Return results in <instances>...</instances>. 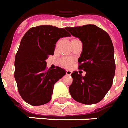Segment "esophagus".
Here are the masks:
<instances>
[{"label":"esophagus","instance_id":"obj_1","mask_svg":"<svg viewBox=\"0 0 128 128\" xmlns=\"http://www.w3.org/2000/svg\"><path fill=\"white\" fill-rule=\"evenodd\" d=\"M72 74V72L71 70H66V74H67V75L70 76Z\"/></svg>","mask_w":128,"mask_h":128}]
</instances>
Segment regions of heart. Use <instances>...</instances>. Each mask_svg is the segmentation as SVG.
I'll return each instance as SVG.
<instances>
[{
  "mask_svg": "<svg viewBox=\"0 0 128 128\" xmlns=\"http://www.w3.org/2000/svg\"><path fill=\"white\" fill-rule=\"evenodd\" d=\"M77 40V38H73L72 40V41ZM72 60L70 58H63L62 59L60 60V66L62 67H65V68H70L71 67L72 65Z\"/></svg>",
  "mask_w": 128,
  "mask_h": 128,
  "instance_id": "obj_1",
  "label": "heart"
}]
</instances>
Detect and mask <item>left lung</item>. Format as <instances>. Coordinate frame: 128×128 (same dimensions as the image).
Wrapping results in <instances>:
<instances>
[{"instance_id": "obj_1", "label": "left lung", "mask_w": 128, "mask_h": 128, "mask_svg": "<svg viewBox=\"0 0 128 128\" xmlns=\"http://www.w3.org/2000/svg\"><path fill=\"white\" fill-rule=\"evenodd\" d=\"M83 43L78 60V69L86 72L85 76L74 72L69 88L72 97L78 103L92 105L100 102L111 88L116 65L114 50L109 34L94 25L66 28Z\"/></svg>"}]
</instances>
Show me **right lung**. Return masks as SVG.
Instances as JSON below:
<instances>
[{
    "label": "right lung",
    "mask_w": 128,
    "mask_h": 128,
    "mask_svg": "<svg viewBox=\"0 0 128 128\" xmlns=\"http://www.w3.org/2000/svg\"><path fill=\"white\" fill-rule=\"evenodd\" d=\"M68 36L66 28L52 25L31 28L24 35L15 58L14 77L19 94L28 104L42 106L51 100L54 84L66 72L59 67L48 70L45 60L54 55L57 41Z\"/></svg>",
    "instance_id": "obj_1"
}]
</instances>
